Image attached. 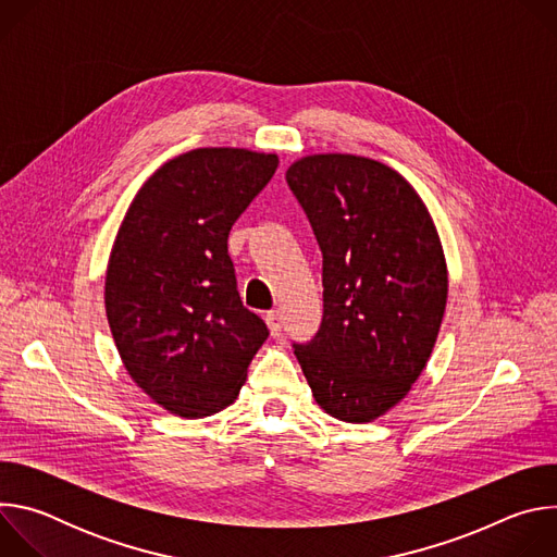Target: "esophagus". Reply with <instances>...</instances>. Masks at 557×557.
<instances>
[{"mask_svg": "<svg viewBox=\"0 0 557 557\" xmlns=\"http://www.w3.org/2000/svg\"><path fill=\"white\" fill-rule=\"evenodd\" d=\"M264 320H267V326H269L271 335H273V337H280V335H282V317H280V312H277V310H269V312L264 314Z\"/></svg>", "mask_w": 557, "mask_h": 557, "instance_id": "obj_1", "label": "esophagus"}]
</instances>
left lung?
I'll return each mask as SVG.
<instances>
[{
  "label": "left lung",
  "instance_id": "8db88e82",
  "mask_svg": "<svg viewBox=\"0 0 557 557\" xmlns=\"http://www.w3.org/2000/svg\"><path fill=\"white\" fill-rule=\"evenodd\" d=\"M286 183L320 243L324 317L293 344L317 406L370 423L423 372L447 304V264L432 215L387 165L352 153L295 161Z\"/></svg>",
  "mask_w": 557,
  "mask_h": 557
}]
</instances>
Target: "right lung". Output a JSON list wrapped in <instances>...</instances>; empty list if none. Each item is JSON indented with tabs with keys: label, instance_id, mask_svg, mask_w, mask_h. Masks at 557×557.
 <instances>
[{
	"label": "right lung",
	"instance_id": "add662e5",
	"mask_svg": "<svg viewBox=\"0 0 557 557\" xmlns=\"http://www.w3.org/2000/svg\"><path fill=\"white\" fill-rule=\"evenodd\" d=\"M275 153L200 147L158 168L110 253L106 312L127 374L185 419L235 401L267 324L245 308L226 240L277 170Z\"/></svg>",
	"mask_w": 557,
	"mask_h": 557
}]
</instances>
